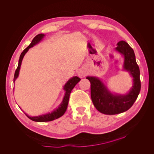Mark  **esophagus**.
Instances as JSON below:
<instances>
[{
    "instance_id": "esophagus-1",
    "label": "esophagus",
    "mask_w": 154,
    "mask_h": 154,
    "mask_svg": "<svg viewBox=\"0 0 154 154\" xmlns=\"http://www.w3.org/2000/svg\"><path fill=\"white\" fill-rule=\"evenodd\" d=\"M86 72H85V71H80V72H79V73H78V76H80V78H83V77H85V76H86Z\"/></svg>"
}]
</instances>
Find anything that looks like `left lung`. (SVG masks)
<instances>
[{"label":"left lung","mask_w":154,"mask_h":154,"mask_svg":"<svg viewBox=\"0 0 154 154\" xmlns=\"http://www.w3.org/2000/svg\"><path fill=\"white\" fill-rule=\"evenodd\" d=\"M115 51L124 57L123 70L132 78V87L125 94L111 92L99 78L87 76L91 83V95L92 103L101 113L114 115L128 110L134 103L141 90L140 71L132 48L126 42L117 44Z\"/></svg>","instance_id":"left-lung-1"}]
</instances>
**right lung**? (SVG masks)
<instances>
[{"label": "right lung", "mask_w": 154, "mask_h": 154, "mask_svg": "<svg viewBox=\"0 0 154 154\" xmlns=\"http://www.w3.org/2000/svg\"><path fill=\"white\" fill-rule=\"evenodd\" d=\"M45 36L44 34H38L37 35L35 38L32 39L31 43L29 45V46L27 48H26L23 52L21 53L19 60H18V65L17 69H16L15 72V75H14V78H13V82L15 83V80H17V78H18V75H19V71L20 69V66L22 64V61L23 60V58H24V55L28 51V50L35 46L36 44H38L44 38V37ZM81 80V79L80 78H78V76H73L72 78H70L69 80L67 81V82L65 84L63 89L66 91V93H65V95L63 96V98L62 101L61 102V103L60 104V105L58 106V108L54 109L53 111L51 112H48V114H42V115H40L38 116H29L26 114V116L32 121H34V122H51V121L54 120L56 119H58L59 118L62 116L64 113L66 112V111L67 108V105L69 103V96L70 94L73 89V88L75 87V85L77 84V83Z\"/></svg>", "instance_id": "1"}]
</instances>
